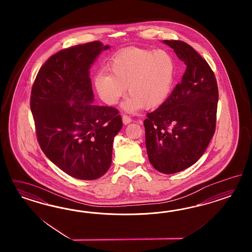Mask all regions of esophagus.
Returning <instances> with one entry per match:
<instances>
[{"instance_id":"esophagus-1","label":"esophagus","mask_w":252,"mask_h":252,"mask_svg":"<svg viewBox=\"0 0 252 252\" xmlns=\"http://www.w3.org/2000/svg\"><path fill=\"white\" fill-rule=\"evenodd\" d=\"M122 120L124 125H128L129 123L132 122V119L127 115H123Z\"/></svg>"}]
</instances>
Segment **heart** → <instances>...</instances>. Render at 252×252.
Masks as SVG:
<instances>
[{"label":"heart","instance_id":"1","mask_svg":"<svg viewBox=\"0 0 252 252\" xmlns=\"http://www.w3.org/2000/svg\"><path fill=\"white\" fill-rule=\"evenodd\" d=\"M175 61L166 51L127 47L113 57L111 73H99L93 79L95 92L104 103L115 105L124 94L129 96L122 103L128 113L145 107L160 106L168 98L175 78Z\"/></svg>","mask_w":252,"mask_h":252}]
</instances>
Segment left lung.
Instances as JSON below:
<instances>
[{"mask_svg":"<svg viewBox=\"0 0 252 252\" xmlns=\"http://www.w3.org/2000/svg\"><path fill=\"white\" fill-rule=\"evenodd\" d=\"M187 65L181 83L144 121L146 149L153 167L171 175L190 167L214 136L218 88L214 72L181 40H162Z\"/></svg>","mask_w":252,"mask_h":252,"instance_id":"left-lung-1","label":"left lung"}]
</instances>
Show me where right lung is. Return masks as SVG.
<instances>
[{
	"label": "right lung",
	"instance_id": "add662e5",
	"mask_svg": "<svg viewBox=\"0 0 252 252\" xmlns=\"http://www.w3.org/2000/svg\"><path fill=\"white\" fill-rule=\"evenodd\" d=\"M110 46H74L51 56L38 71L31 108L39 146L69 176L94 180L112 163L114 138L123 126L118 111L94 105L90 69Z\"/></svg>",
	"mask_w": 252,
	"mask_h": 252
}]
</instances>
